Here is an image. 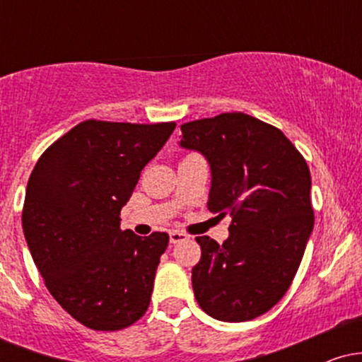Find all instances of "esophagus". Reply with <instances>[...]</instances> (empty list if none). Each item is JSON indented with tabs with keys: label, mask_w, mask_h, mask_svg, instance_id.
I'll list each match as a JSON object with an SVG mask.
<instances>
[{
	"label": "esophagus",
	"mask_w": 362,
	"mask_h": 362,
	"mask_svg": "<svg viewBox=\"0 0 362 362\" xmlns=\"http://www.w3.org/2000/svg\"><path fill=\"white\" fill-rule=\"evenodd\" d=\"M189 240V235L184 233V231H170V242L172 243H180Z\"/></svg>",
	"instance_id": "obj_1"
}]
</instances>
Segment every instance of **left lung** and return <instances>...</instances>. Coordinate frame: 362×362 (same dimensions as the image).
<instances>
[{"label": "left lung", "mask_w": 362, "mask_h": 362, "mask_svg": "<svg viewBox=\"0 0 362 362\" xmlns=\"http://www.w3.org/2000/svg\"><path fill=\"white\" fill-rule=\"evenodd\" d=\"M180 129V146L209 161L207 209L231 216L223 245L195 238V300L216 320L248 322L281 301L300 267L315 223L310 168L282 131L242 112Z\"/></svg>", "instance_id": "obj_1"}]
</instances>
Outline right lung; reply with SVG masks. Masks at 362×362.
Returning a JSON list of instances; mask_svg holds the SVG:
<instances>
[{
    "mask_svg": "<svg viewBox=\"0 0 362 362\" xmlns=\"http://www.w3.org/2000/svg\"><path fill=\"white\" fill-rule=\"evenodd\" d=\"M173 129L85 120L45 149L28 178V250L54 300L85 327L122 330L146 313L170 238L122 231L120 209Z\"/></svg>",
    "mask_w": 362,
    "mask_h": 362,
    "instance_id": "1",
    "label": "right lung"
}]
</instances>
